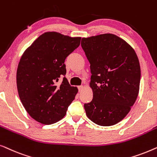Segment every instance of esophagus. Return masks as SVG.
<instances>
[{
    "label": "esophagus",
    "mask_w": 157,
    "mask_h": 157,
    "mask_svg": "<svg viewBox=\"0 0 157 157\" xmlns=\"http://www.w3.org/2000/svg\"><path fill=\"white\" fill-rule=\"evenodd\" d=\"M78 91L80 92V91H82V90H83V86H78Z\"/></svg>",
    "instance_id": "obj_1"
}]
</instances>
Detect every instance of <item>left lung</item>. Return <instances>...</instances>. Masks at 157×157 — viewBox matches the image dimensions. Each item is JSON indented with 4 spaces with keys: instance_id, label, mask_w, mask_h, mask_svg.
Masks as SVG:
<instances>
[{
    "instance_id": "1",
    "label": "left lung",
    "mask_w": 157,
    "mask_h": 157,
    "mask_svg": "<svg viewBox=\"0 0 157 157\" xmlns=\"http://www.w3.org/2000/svg\"><path fill=\"white\" fill-rule=\"evenodd\" d=\"M90 63L93 99L84 104L89 119L99 126L121 121L136 101L141 68L134 49L111 33L81 39Z\"/></svg>"
}]
</instances>
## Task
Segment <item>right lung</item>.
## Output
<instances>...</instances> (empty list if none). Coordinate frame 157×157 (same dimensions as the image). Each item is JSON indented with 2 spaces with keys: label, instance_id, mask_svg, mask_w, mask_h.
<instances>
[{
  "label": "right lung",
  "instance_id": "1",
  "mask_svg": "<svg viewBox=\"0 0 157 157\" xmlns=\"http://www.w3.org/2000/svg\"><path fill=\"white\" fill-rule=\"evenodd\" d=\"M81 38L57 32L40 35L23 53L17 69L19 97L29 114L40 123L52 124L63 119L78 92L65 77L64 63L80 45ZM61 76V85L56 82Z\"/></svg>",
  "mask_w": 157,
  "mask_h": 157
}]
</instances>
